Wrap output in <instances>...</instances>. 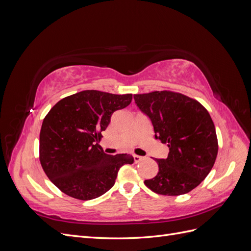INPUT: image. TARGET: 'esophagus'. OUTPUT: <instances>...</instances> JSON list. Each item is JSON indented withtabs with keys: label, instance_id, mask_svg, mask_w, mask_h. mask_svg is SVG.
<instances>
[{
	"label": "esophagus",
	"instance_id": "34e87169",
	"mask_svg": "<svg viewBox=\"0 0 251 251\" xmlns=\"http://www.w3.org/2000/svg\"><path fill=\"white\" fill-rule=\"evenodd\" d=\"M133 159H134V162L135 163H138V162H140V161H142L143 159H144V157H141V156H138V155H133Z\"/></svg>",
	"mask_w": 251,
	"mask_h": 251
}]
</instances>
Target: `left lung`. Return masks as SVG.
<instances>
[{"label":"left lung","instance_id":"left-lung-1","mask_svg":"<svg viewBox=\"0 0 251 251\" xmlns=\"http://www.w3.org/2000/svg\"><path fill=\"white\" fill-rule=\"evenodd\" d=\"M134 100L151 119L155 138L170 149L168 158L156 159L159 172L144 184L159 195L189 193L206 178L218 155L209 113L199 101L172 91L135 94Z\"/></svg>","mask_w":251,"mask_h":251}]
</instances>
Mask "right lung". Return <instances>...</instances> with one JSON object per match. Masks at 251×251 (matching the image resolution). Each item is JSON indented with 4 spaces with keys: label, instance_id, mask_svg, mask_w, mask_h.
I'll use <instances>...</instances> for the list:
<instances>
[{
    "label": "right lung",
    "instance_id": "right-lung-1",
    "mask_svg": "<svg viewBox=\"0 0 251 251\" xmlns=\"http://www.w3.org/2000/svg\"><path fill=\"white\" fill-rule=\"evenodd\" d=\"M132 94L86 90L60 100L43 120L40 161L50 181L78 200L98 198L115 184L126 154L108 155L100 146L112 114L127 107Z\"/></svg>",
    "mask_w": 251,
    "mask_h": 251
}]
</instances>
